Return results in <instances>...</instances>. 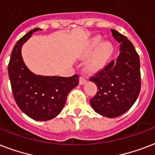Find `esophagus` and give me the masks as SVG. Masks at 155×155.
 I'll return each instance as SVG.
<instances>
[{
    "label": "esophagus",
    "instance_id": "34e87169",
    "mask_svg": "<svg viewBox=\"0 0 155 155\" xmlns=\"http://www.w3.org/2000/svg\"><path fill=\"white\" fill-rule=\"evenodd\" d=\"M87 83V80L85 79L84 76H80V85H83L84 84H86Z\"/></svg>",
    "mask_w": 155,
    "mask_h": 155
}]
</instances>
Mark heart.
<instances>
[{
	"label": "heart",
	"mask_w": 155,
	"mask_h": 155,
	"mask_svg": "<svg viewBox=\"0 0 155 155\" xmlns=\"http://www.w3.org/2000/svg\"><path fill=\"white\" fill-rule=\"evenodd\" d=\"M101 38L95 37L91 39L87 46L86 54H91L97 50L87 63V70L90 72H97L101 70L113 54V46L109 42H104L101 45Z\"/></svg>",
	"instance_id": "b5f03b06"
}]
</instances>
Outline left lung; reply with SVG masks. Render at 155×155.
Instances as JSON below:
<instances>
[{
	"label": "left lung",
	"instance_id": "1",
	"mask_svg": "<svg viewBox=\"0 0 155 155\" xmlns=\"http://www.w3.org/2000/svg\"><path fill=\"white\" fill-rule=\"evenodd\" d=\"M113 38L120 44V54L89 80L97 86L90 104L97 113L106 117L122 115L135 103L141 90L140 60L134 45L115 30Z\"/></svg>",
	"mask_w": 155,
	"mask_h": 155
}]
</instances>
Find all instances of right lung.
<instances>
[{"label": "right lung", "mask_w": 155, "mask_h": 155, "mask_svg": "<svg viewBox=\"0 0 155 155\" xmlns=\"http://www.w3.org/2000/svg\"><path fill=\"white\" fill-rule=\"evenodd\" d=\"M35 28L18 40L8 65L13 98L23 113L36 120H48L58 115L71 90L79 84V75L71 77L42 76L31 72L23 62L21 47Z\"/></svg>", "instance_id": "1"}]
</instances>
